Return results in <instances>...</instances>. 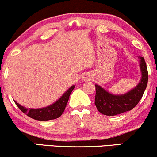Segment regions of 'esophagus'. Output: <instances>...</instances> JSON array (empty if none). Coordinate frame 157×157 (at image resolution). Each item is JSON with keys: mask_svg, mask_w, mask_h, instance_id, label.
Returning <instances> with one entry per match:
<instances>
[{"mask_svg": "<svg viewBox=\"0 0 157 157\" xmlns=\"http://www.w3.org/2000/svg\"><path fill=\"white\" fill-rule=\"evenodd\" d=\"M91 79H92V76L89 73H86L83 76H82V80L83 81H90Z\"/></svg>", "mask_w": 157, "mask_h": 157, "instance_id": "esophagus-1", "label": "esophagus"}]
</instances>
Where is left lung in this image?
Here are the masks:
<instances>
[{
    "mask_svg": "<svg viewBox=\"0 0 157 157\" xmlns=\"http://www.w3.org/2000/svg\"><path fill=\"white\" fill-rule=\"evenodd\" d=\"M141 79L135 87L123 94H113L99 85H95V105L100 113L107 116H114L131 111L141 100L147 87L148 74L144 57H139Z\"/></svg>",
    "mask_w": 157,
    "mask_h": 157,
    "instance_id": "8db88e82",
    "label": "left lung"
}]
</instances>
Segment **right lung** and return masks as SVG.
Segmentation results:
<instances>
[{
    "label": "right lung",
    "instance_id": "add662e5",
    "mask_svg": "<svg viewBox=\"0 0 157 157\" xmlns=\"http://www.w3.org/2000/svg\"><path fill=\"white\" fill-rule=\"evenodd\" d=\"M74 89H75V85L71 86L57 101L52 103V105L44 108L27 109L24 106L20 105L16 101H15V102L23 113H26L27 116L34 119V120H40V121L55 120L56 118L60 117L62 113H63L66 106L68 103L70 94Z\"/></svg>",
    "mask_w": 157,
    "mask_h": 157
}]
</instances>
